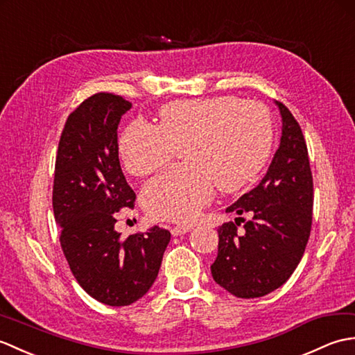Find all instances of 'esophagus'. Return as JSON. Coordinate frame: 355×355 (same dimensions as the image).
I'll use <instances>...</instances> for the list:
<instances>
[{"mask_svg":"<svg viewBox=\"0 0 355 355\" xmlns=\"http://www.w3.org/2000/svg\"><path fill=\"white\" fill-rule=\"evenodd\" d=\"M190 231H191V226H187V225H179V226L171 227V234L175 235V237H178V235H184Z\"/></svg>","mask_w":355,"mask_h":355,"instance_id":"34e87169","label":"esophagus"}]
</instances>
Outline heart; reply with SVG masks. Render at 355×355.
<instances>
[{
  "label": "heart",
  "mask_w": 355,
  "mask_h": 355,
  "mask_svg": "<svg viewBox=\"0 0 355 355\" xmlns=\"http://www.w3.org/2000/svg\"><path fill=\"white\" fill-rule=\"evenodd\" d=\"M273 123L267 107L237 97L171 101L159 111V125L132 121L120 137V156L133 176L168 165L184 147L182 167L148 182L141 200L148 216L191 222L214 196L241 190L269 159Z\"/></svg>",
  "instance_id": "1"
}]
</instances>
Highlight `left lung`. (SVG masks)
Here are the masks:
<instances>
[{"mask_svg": "<svg viewBox=\"0 0 355 355\" xmlns=\"http://www.w3.org/2000/svg\"><path fill=\"white\" fill-rule=\"evenodd\" d=\"M281 143L254 190L226 208L249 214L218 227L212 278L234 296L261 297L291 277L309 243L313 220V176L301 125L281 101ZM245 222L239 234L238 222Z\"/></svg>", "mask_w": 355, "mask_h": 355, "instance_id": "1", "label": "left lung"}]
</instances>
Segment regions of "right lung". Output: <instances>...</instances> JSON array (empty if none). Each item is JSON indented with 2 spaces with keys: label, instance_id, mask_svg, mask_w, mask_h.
Returning <instances> with one entry per match:
<instances>
[{
  "label": "right lung",
  "instance_id": "1",
  "mask_svg": "<svg viewBox=\"0 0 355 355\" xmlns=\"http://www.w3.org/2000/svg\"><path fill=\"white\" fill-rule=\"evenodd\" d=\"M130 107L109 92L86 98L68 116L54 168L53 211L69 269L86 293L112 306L147 293L171 237L159 226L125 240L115 231L116 212L137 199L118 159L116 129Z\"/></svg>",
  "mask_w": 355,
  "mask_h": 355
}]
</instances>
